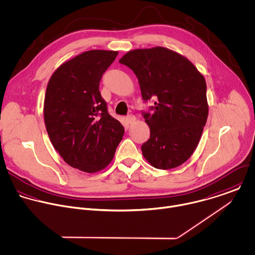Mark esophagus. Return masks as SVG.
I'll use <instances>...</instances> for the list:
<instances>
[{
    "mask_svg": "<svg viewBox=\"0 0 255 255\" xmlns=\"http://www.w3.org/2000/svg\"><path fill=\"white\" fill-rule=\"evenodd\" d=\"M127 121H128V124H132V123H134V121H135V117H134L133 115H128V116L127 117Z\"/></svg>",
    "mask_w": 255,
    "mask_h": 255,
    "instance_id": "obj_1",
    "label": "esophagus"
}]
</instances>
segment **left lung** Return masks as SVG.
Masks as SVG:
<instances>
[{
  "instance_id": "obj_1",
  "label": "left lung",
  "mask_w": 255,
  "mask_h": 255,
  "mask_svg": "<svg viewBox=\"0 0 255 255\" xmlns=\"http://www.w3.org/2000/svg\"><path fill=\"white\" fill-rule=\"evenodd\" d=\"M120 63L136 76L143 102L154 101L153 112H142L150 136L141 145L155 168L185 162L196 148L208 116L206 83L181 55L162 47L127 53Z\"/></svg>"
}]
</instances>
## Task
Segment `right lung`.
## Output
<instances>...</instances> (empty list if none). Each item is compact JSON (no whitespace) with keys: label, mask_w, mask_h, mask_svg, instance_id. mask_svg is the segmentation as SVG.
I'll return each instance as SVG.
<instances>
[{"label":"right lung","mask_w":255,"mask_h":255,"mask_svg":"<svg viewBox=\"0 0 255 255\" xmlns=\"http://www.w3.org/2000/svg\"><path fill=\"white\" fill-rule=\"evenodd\" d=\"M118 54L85 52L58 68L47 87L44 119L50 139L69 165L85 172L105 168L125 132L99 90Z\"/></svg>","instance_id":"1"}]
</instances>
